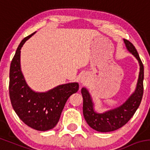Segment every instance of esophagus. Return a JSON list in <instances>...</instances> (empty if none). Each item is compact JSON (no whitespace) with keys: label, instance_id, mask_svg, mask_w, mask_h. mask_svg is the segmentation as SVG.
Listing matches in <instances>:
<instances>
[{"label":"esophagus","instance_id":"34e87169","mask_svg":"<svg viewBox=\"0 0 150 150\" xmlns=\"http://www.w3.org/2000/svg\"><path fill=\"white\" fill-rule=\"evenodd\" d=\"M80 82L81 83H86L87 82V77L86 76V75H82L80 77Z\"/></svg>","mask_w":150,"mask_h":150}]
</instances>
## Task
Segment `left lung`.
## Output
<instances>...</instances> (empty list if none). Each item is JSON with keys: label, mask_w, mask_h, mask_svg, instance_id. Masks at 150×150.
<instances>
[{"label": "left lung", "mask_w": 150, "mask_h": 150, "mask_svg": "<svg viewBox=\"0 0 150 150\" xmlns=\"http://www.w3.org/2000/svg\"><path fill=\"white\" fill-rule=\"evenodd\" d=\"M126 49L137 59L140 66L139 75L135 90L120 106L98 113L94 110V104L91 96L86 88L81 89L83 98V115L88 124L93 129L100 132H108L120 129L124 126L135 113L142 100L144 93V65L138 51L129 41L123 39Z\"/></svg>", "instance_id": "obj_1"}]
</instances>
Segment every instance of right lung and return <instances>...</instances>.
<instances>
[{
    "label": "right lung",
    "mask_w": 150,
    "mask_h": 150,
    "mask_svg": "<svg viewBox=\"0 0 150 150\" xmlns=\"http://www.w3.org/2000/svg\"><path fill=\"white\" fill-rule=\"evenodd\" d=\"M21 42L9 70V97L12 108L26 125L38 131H47L58 123L64 105L79 90L78 82L59 85L45 92H36L27 85L21 68V49L30 37Z\"/></svg>",
    "instance_id": "add662e5"
}]
</instances>
